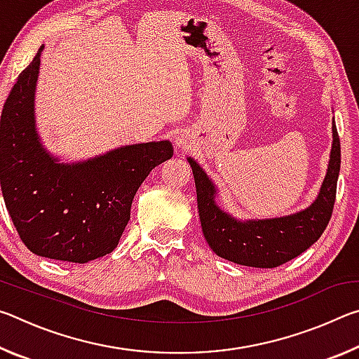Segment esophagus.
<instances>
[{
  "label": "esophagus",
  "mask_w": 359,
  "mask_h": 359,
  "mask_svg": "<svg viewBox=\"0 0 359 359\" xmlns=\"http://www.w3.org/2000/svg\"><path fill=\"white\" fill-rule=\"evenodd\" d=\"M175 145H177V147H180V149H185L187 147V139L184 136L175 137Z\"/></svg>",
  "instance_id": "obj_1"
}]
</instances>
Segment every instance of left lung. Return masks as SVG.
Returning <instances> with one entry per match:
<instances>
[{
	"label": "left lung",
	"mask_w": 359,
	"mask_h": 359,
	"mask_svg": "<svg viewBox=\"0 0 359 359\" xmlns=\"http://www.w3.org/2000/svg\"><path fill=\"white\" fill-rule=\"evenodd\" d=\"M196 184L203 234L218 257L250 267H278L315 244L331 220L340 171V139L332 121V149L326 177L315 203L299 214L272 220L238 222L215 205V188L188 158Z\"/></svg>",
	"instance_id": "left-lung-1"
}]
</instances>
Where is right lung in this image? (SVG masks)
Segmentation results:
<instances>
[{
    "mask_svg": "<svg viewBox=\"0 0 359 359\" xmlns=\"http://www.w3.org/2000/svg\"><path fill=\"white\" fill-rule=\"evenodd\" d=\"M41 50L17 77L1 112L3 198L29 252L87 263L117 247L137 188L174 150L169 141L136 144L85 163L60 165L41 147L34 131Z\"/></svg>",
    "mask_w": 359,
    "mask_h": 359,
    "instance_id": "1",
    "label": "right lung"
}]
</instances>
